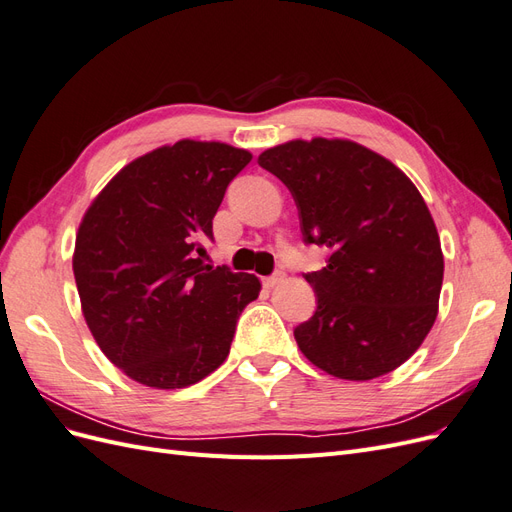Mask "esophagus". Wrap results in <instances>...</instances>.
<instances>
[{
	"label": "esophagus",
	"instance_id": "obj_1",
	"mask_svg": "<svg viewBox=\"0 0 512 512\" xmlns=\"http://www.w3.org/2000/svg\"><path fill=\"white\" fill-rule=\"evenodd\" d=\"M282 282H284V273H275L271 277H265V280H262V286H265V288H275V286H280Z\"/></svg>",
	"mask_w": 512,
	"mask_h": 512
}]
</instances>
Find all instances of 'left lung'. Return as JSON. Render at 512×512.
Returning a JSON list of instances; mask_svg holds the SVG:
<instances>
[{
    "mask_svg": "<svg viewBox=\"0 0 512 512\" xmlns=\"http://www.w3.org/2000/svg\"><path fill=\"white\" fill-rule=\"evenodd\" d=\"M258 164L299 207L305 243L327 245L307 273L316 314L294 329L309 363L342 380H374L406 363L438 316L444 256L421 192L391 160L348 138L275 145Z\"/></svg>",
    "mask_w": 512,
    "mask_h": 512,
    "instance_id": "obj_1",
    "label": "left lung"
}]
</instances>
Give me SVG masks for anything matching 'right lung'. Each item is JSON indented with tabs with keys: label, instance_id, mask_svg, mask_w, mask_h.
Listing matches in <instances>:
<instances>
[{
	"label": "right lung",
	"instance_id": "obj_1",
	"mask_svg": "<svg viewBox=\"0 0 512 512\" xmlns=\"http://www.w3.org/2000/svg\"><path fill=\"white\" fill-rule=\"evenodd\" d=\"M252 153L183 138L132 160L91 200L72 271L104 356L149 389H183L230 352L237 320L258 299L252 273L200 260L228 183Z\"/></svg>",
	"mask_w": 512,
	"mask_h": 512
}]
</instances>
